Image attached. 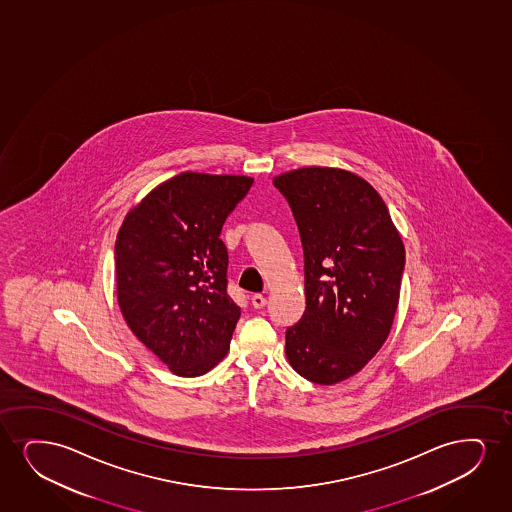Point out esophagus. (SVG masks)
<instances>
[{
    "mask_svg": "<svg viewBox=\"0 0 512 512\" xmlns=\"http://www.w3.org/2000/svg\"><path fill=\"white\" fill-rule=\"evenodd\" d=\"M251 303H253L256 310H261V308H265L266 298L261 296V294H254L253 298H251Z\"/></svg>",
    "mask_w": 512,
    "mask_h": 512,
    "instance_id": "obj_1",
    "label": "esophagus"
}]
</instances>
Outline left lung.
Returning a JSON list of instances; mask_svg holds the SVG:
<instances>
[{
    "mask_svg": "<svg viewBox=\"0 0 512 512\" xmlns=\"http://www.w3.org/2000/svg\"><path fill=\"white\" fill-rule=\"evenodd\" d=\"M298 225L306 310L285 330L299 376L337 384L369 363L395 320L405 247L388 207L362 176L339 168L294 169L273 178Z\"/></svg>",
    "mask_w": 512,
    "mask_h": 512,
    "instance_id": "1",
    "label": "left lung"
}]
</instances>
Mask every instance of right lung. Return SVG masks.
<instances>
[{"label":"right lung","instance_id":"right-lung-1","mask_svg":"<svg viewBox=\"0 0 512 512\" xmlns=\"http://www.w3.org/2000/svg\"><path fill=\"white\" fill-rule=\"evenodd\" d=\"M253 182L185 171L145 195L117 232L121 313L176 376L206 374L230 348L240 308L227 294L220 233Z\"/></svg>","mask_w":512,"mask_h":512}]
</instances>
